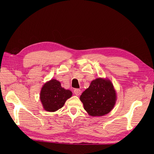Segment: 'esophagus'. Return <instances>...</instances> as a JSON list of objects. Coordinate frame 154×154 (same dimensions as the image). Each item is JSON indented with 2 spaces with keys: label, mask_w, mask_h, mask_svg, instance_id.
Masks as SVG:
<instances>
[{
  "label": "esophagus",
  "mask_w": 154,
  "mask_h": 154,
  "mask_svg": "<svg viewBox=\"0 0 154 154\" xmlns=\"http://www.w3.org/2000/svg\"><path fill=\"white\" fill-rule=\"evenodd\" d=\"M74 94H75L76 96H79V95L81 94V93H82L81 90H80V89H78V88L75 89V90H74Z\"/></svg>",
  "instance_id": "obj_1"
}]
</instances>
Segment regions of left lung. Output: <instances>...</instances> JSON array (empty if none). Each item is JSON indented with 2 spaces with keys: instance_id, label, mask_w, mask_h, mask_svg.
<instances>
[{
  "instance_id": "1",
  "label": "left lung",
  "mask_w": 154,
  "mask_h": 154,
  "mask_svg": "<svg viewBox=\"0 0 154 154\" xmlns=\"http://www.w3.org/2000/svg\"><path fill=\"white\" fill-rule=\"evenodd\" d=\"M84 109L90 116H102L113 108L116 93L111 81L98 78L91 82L88 88L80 97Z\"/></svg>"
}]
</instances>
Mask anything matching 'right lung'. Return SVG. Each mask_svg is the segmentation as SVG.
Segmentation results:
<instances>
[{"label": "right lung", "instance_id": "add662e5", "mask_svg": "<svg viewBox=\"0 0 154 154\" xmlns=\"http://www.w3.org/2000/svg\"><path fill=\"white\" fill-rule=\"evenodd\" d=\"M72 95L70 90L61 87L59 81L52 79L43 85L40 93V100L46 111L54 112L62 108Z\"/></svg>", "mask_w": 154, "mask_h": 154}]
</instances>
